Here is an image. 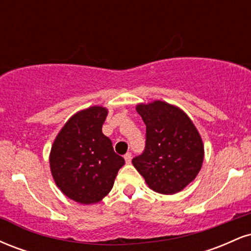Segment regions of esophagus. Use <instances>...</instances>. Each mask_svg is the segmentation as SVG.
Segmentation results:
<instances>
[{
  "mask_svg": "<svg viewBox=\"0 0 251 251\" xmlns=\"http://www.w3.org/2000/svg\"><path fill=\"white\" fill-rule=\"evenodd\" d=\"M124 159H125L126 164H129V163H131V159H132V154L128 152V153H126L125 155H124Z\"/></svg>",
  "mask_w": 251,
  "mask_h": 251,
  "instance_id": "esophagus-1",
  "label": "esophagus"
}]
</instances>
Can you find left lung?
Here are the masks:
<instances>
[{"instance_id": "left-lung-1", "label": "left lung", "mask_w": 251, "mask_h": 251, "mask_svg": "<svg viewBox=\"0 0 251 251\" xmlns=\"http://www.w3.org/2000/svg\"><path fill=\"white\" fill-rule=\"evenodd\" d=\"M146 125V146L132 159L151 190L175 195L197 177L204 160V145L195 124L177 106L154 100L138 103Z\"/></svg>"}]
</instances>
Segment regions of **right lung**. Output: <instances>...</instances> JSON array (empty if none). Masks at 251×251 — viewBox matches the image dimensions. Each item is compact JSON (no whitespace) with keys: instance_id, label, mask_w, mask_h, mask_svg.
<instances>
[{"instance_id":"1","label":"right lung","mask_w":251,"mask_h":251,"mask_svg":"<svg viewBox=\"0 0 251 251\" xmlns=\"http://www.w3.org/2000/svg\"><path fill=\"white\" fill-rule=\"evenodd\" d=\"M108 109L91 106L73 114L54 139L50 166L56 186L70 200L96 204L113 188L118 171L125 164L102 133Z\"/></svg>"}]
</instances>
